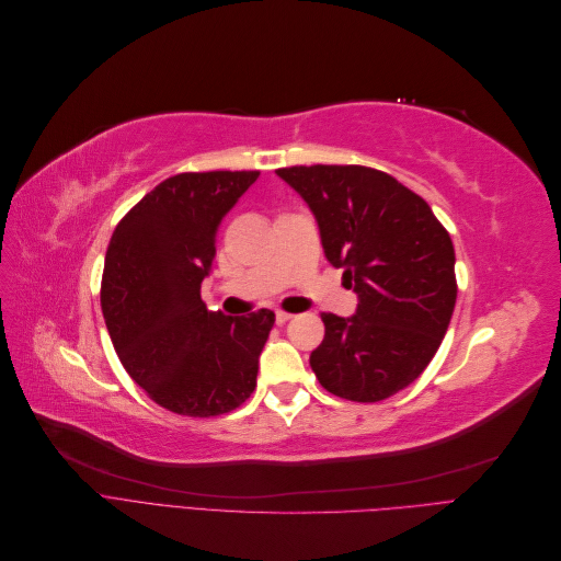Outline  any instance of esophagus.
I'll return each mask as SVG.
<instances>
[{
  "instance_id": "obj_1",
  "label": "esophagus",
  "mask_w": 561,
  "mask_h": 561,
  "mask_svg": "<svg viewBox=\"0 0 561 561\" xmlns=\"http://www.w3.org/2000/svg\"><path fill=\"white\" fill-rule=\"evenodd\" d=\"M293 318V313H285V311H276V322L278 325H283V322H287Z\"/></svg>"
}]
</instances>
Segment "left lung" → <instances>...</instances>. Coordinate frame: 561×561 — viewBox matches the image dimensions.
Returning a JSON list of instances; mask_svg holds the SVG:
<instances>
[{
    "instance_id": "obj_1",
    "label": "left lung",
    "mask_w": 561,
    "mask_h": 561,
    "mask_svg": "<svg viewBox=\"0 0 561 561\" xmlns=\"http://www.w3.org/2000/svg\"><path fill=\"white\" fill-rule=\"evenodd\" d=\"M309 203L332 266L358 293L351 318L322 313L311 353L320 386L353 402H379L421 377L443 344L456 304L454 245L431 206L367 165L278 168Z\"/></svg>"
}]
</instances>
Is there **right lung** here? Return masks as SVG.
<instances>
[{
  "mask_svg": "<svg viewBox=\"0 0 561 561\" xmlns=\"http://www.w3.org/2000/svg\"><path fill=\"white\" fill-rule=\"evenodd\" d=\"M257 178L260 171L168 178L110 239L100 287L107 332L130 379L168 412L227 414L257 386L274 311L231 318L201 299L217 227Z\"/></svg>",
  "mask_w": 561,
  "mask_h": 561,
  "instance_id": "1",
  "label": "right lung"
}]
</instances>
